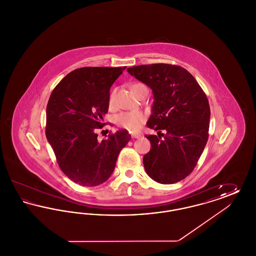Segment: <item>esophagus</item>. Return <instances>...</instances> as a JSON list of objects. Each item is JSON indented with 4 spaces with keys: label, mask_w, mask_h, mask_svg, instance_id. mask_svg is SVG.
Wrapping results in <instances>:
<instances>
[{
    "label": "esophagus",
    "mask_w": 256,
    "mask_h": 256,
    "mask_svg": "<svg viewBox=\"0 0 256 256\" xmlns=\"http://www.w3.org/2000/svg\"><path fill=\"white\" fill-rule=\"evenodd\" d=\"M132 138H140V137H141V134H132Z\"/></svg>",
    "instance_id": "34e87169"
}]
</instances>
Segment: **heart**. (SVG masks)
Instances as JSON below:
<instances>
[{"label":"heart","instance_id":"1","mask_svg":"<svg viewBox=\"0 0 256 256\" xmlns=\"http://www.w3.org/2000/svg\"><path fill=\"white\" fill-rule=\"evenodd\" d=\"M142 86V84H135L132 86V90L136 88L137 86ZM115 94L116 91L113 90L110 93V98H108V104L110 108H113L115 102ZM146 116L141 111H132V112H122L119 115L116 116V122L118 126H120L122 128L130 132H138L142 126V124L145 122Z\"/></svg>","mask_w":256,"mask_h":256}]
</instances>
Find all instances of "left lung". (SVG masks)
<instances>
[{
  "label": "left lung",
  "mask_w": 256,
  "mask_h": 256,
  "mask_svg": "<svg viewBox=\"0 0 256 256\" xmlns=\"http://www.w3.org/2000/svg\"><path fill=\"white\" fill-rule=\"evenodd\" d=\"M126 71L154 93L146 126L158 134L146 135L152 146L143 158L146 174L156 182H178L195 169L206 145L210 119L206 95L182 66L156 63Z\"/></svg>",
  "instance_id": "8db88e82"
}]
</instances>
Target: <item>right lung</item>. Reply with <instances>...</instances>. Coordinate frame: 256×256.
Returning a JSON list of instances; mask_svg holds the SVG:
<instances>
[{"label": "right lung", "instance_id": "obj_1", "mask_svg": "<svg viewBox=\"0 0 256 256\" xmlns=\"http://www.w3.org/2000/svg\"><path fill=\"white\" fill-rule=\"evenodd\" d=\"M126 67H82L52 90L46 112V137L60 170L76 184L97 186L112 174L132 136L126 130L98 141L108 111L110 87Z\"/></svg>", "mask_w": 256, "mask_h": 256}]
</instances>
